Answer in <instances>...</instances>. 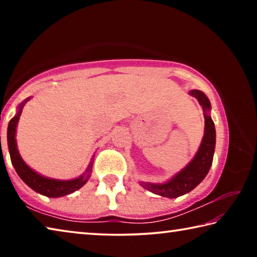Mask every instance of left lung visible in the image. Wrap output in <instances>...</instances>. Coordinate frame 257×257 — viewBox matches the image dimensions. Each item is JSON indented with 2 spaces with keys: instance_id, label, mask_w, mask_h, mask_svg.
I'll return each mask as SVG.
<instances>
[{
  "instance_id": "obj_1",
  "label": "left lung",
  "mask_w": 257,
  "mask_h": 257,
  "mask_svg": "<svg viewBox=\"0 0 257 257\" xmlns=\"http://www.w3.org/2000/svg\"><path fill=\"white\" fill-rule=\"evenodd\" d=\"M190 95L196 97L199 104L203 106L204 119H205V134H204V138L196 156L184 170L180 171L170 181L165 182V184L154 185L142 182V186L145 189L163 197L176 198L189 193L205 178L212 165L215 147V128L213 120L207 113L211 108V104L206 95L201 90H191Z\"/></svg>"
}]
</instances>
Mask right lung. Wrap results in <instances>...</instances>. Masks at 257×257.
<instances>
[{
  "mask_svg": "<svg viewBox=\"0 0 257 257\" xmlns=\"http://www.w3.org/2000/svg\"><path fill=\"white\" fill-rule=\"evenodd\" d=\"M29 98L21 104L19 107V111L17 113L16 116H14L10 120L8 125V145H9V152H10V158L11 162L14 164L18 176L23 179L26 185H28L30 188L34 189L37 193L42 195H45L47 197H60L64 196V195L71 194L72 191L79 189L80 187L86 184V181L88 180L90 170H92V164H89L88 169H87V175H82L78 177L77 179L73 180H55L50 179V178H45L41 175H38L35 171H33L27 164H26L23 159L20 158V154L18 150H17V143H16V127L18 123L21 111L25 103L28 101Z\"/></svg>",
  "mask_w": 257,
  "mask_h": 257,
  "instance_id": "obj_1",
  "label": "right lung"
}]
</instances>
